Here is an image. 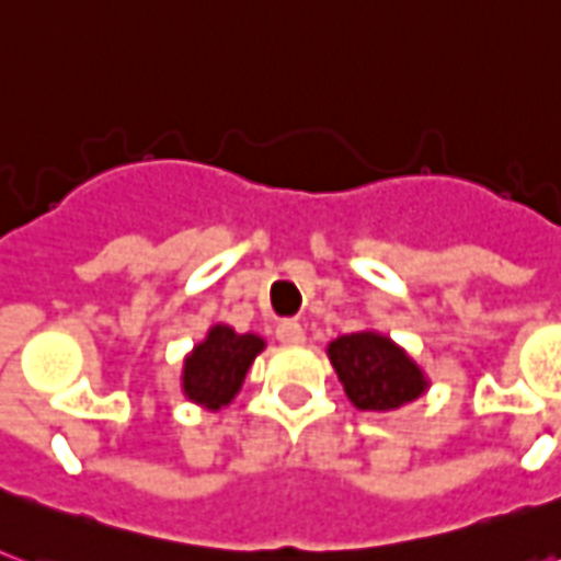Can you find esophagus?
<instances>
[{"label":"esophagus","instance_id":"34e87169","mask_svg":"<svg viewBox=\"0 0 561 561\" xmlns=\"http://www.w3.org/2000/svg\"><path fill=\"white\" fill-rule=\"evenodd\" d=\"M276 341L285 343V346H299V343H306V329L297 320H285V323L276 325Z\"/></svg>","mask_w":561,"mask_h":561}]
</instances>
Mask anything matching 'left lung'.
I'll use <instances>...</instances> for the list:
<instances>
[{
	"mask_svg": "<svg viewBox=\"0 0 561 561\" xmlns=\"http://www.w3.org/2000/svg\"><path fill=\"white\" fill-rule=\"evenodd\" d=\"M346 399L358 410L396 413L422 399L431 387L425 369L399 343L375 329L341 334L325 346Z\"/></svg>",
	"mask_w": 561,
	"mask_h": 561,
	"instance_id": "8db88e82",
	"label": "left lung"
}]
</instances>
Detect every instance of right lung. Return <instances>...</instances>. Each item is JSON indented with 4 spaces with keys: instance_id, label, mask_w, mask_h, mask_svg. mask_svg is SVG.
Masks as SVG:
<instances>
[{
    "instance_id": "right-lung-1",
    "label": "right lung",
    "mask_w": 561,
    "mask_h": 561,
    "mask_svg": "<svg viewBox=\"0 0 561 561\" xmlns=\"http://www.w3.org/2000/svg\"><path fill=\"white\" fill-rule=\"evenodd\" d=\"M264 346L267 343L262 334H238L227 323L209 325L206 337L194 343L192 352L183 358V373H180L183 396L211 413L229 408Z\"/></svg>"
}]
</instances>
